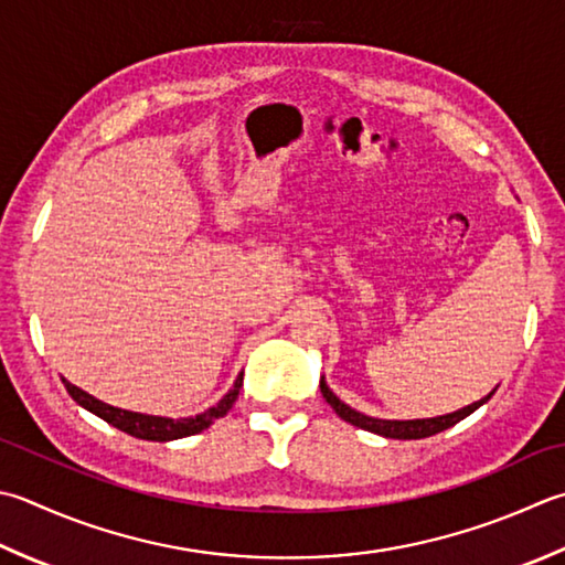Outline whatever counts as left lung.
Wrapping results in <instances>:
<instances>
[{"instance_id": "1", "label": "left lung", "mask_w": 565, "mask_h": 565, "mask_svg": "<svg viewBox=\"0 0 565 565\" xmlns=\"http://www.w3.org/2000/svg\"><path fill=\"white\" fill-rule=\"evenodd\" d=\"M320 392H323L326 402L335 408V414L358 428L370 430V434H377L384 438H396V440H416V438H428L436 436L440 430H446L450 426H456L462 418L470 416L475 408H480L484 402H490V396L494 394V390L482 396L480 402H472L470 406H462L458 412L446 414V416H436V418H414V422H390V418H372L367 414H360L355 408H350L345 402H340L338 396L330 392V386L326 384V380H320Z\"/></svg>"}]
</instances>
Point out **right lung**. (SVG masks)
Listing matches in <instances>:
<instances>
[{"instance_id":"right-lung-1","label":"right lung","mask_w":565,"mask_h":565,"mask_svg":"<svg viewBox=\"0 0 565 565\" xmlns=\"http://www.w3.org/2000/svg\"><path fill=\"white\" fill-rule=\"evenodd\" d=\"M242 377H245V374L239 372V377L235 380L232 390L223 396V399H220L215 406H210L207 412L191 416V418H163V416H147V414L127 412V408H117V406H109L105 402L95 399L93 394L83 392L81 386L71 384L68 380H63V384H65V390H68V394L73 396V402H77L83 408H87L90 414L99 416L109 426L125 430V434L141 438V440H159V444H163V440H175V438L201 434V430H205L210 424L215 422V418H223L237 399Z\"/></svg>"}]
</instances>
